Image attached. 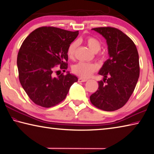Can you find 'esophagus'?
Here are the masks:
<instances>
[{
	"label": "esophagus",
	"instance_id": "34e87169",
	"mask_svg": "<svg viewBox=\"0 0 154 154\" xmlns=\"http://www.w3.org/2000/svg\"><path fill=\"white\" fill-rule=\"evenodd\" d=\"M78 81H79V82H85L88 81V79H85V78H82V77H79V79H78Z\"/></svg>",
	"mask_w": 154,
	"mask_h": 154
}]
</instances>
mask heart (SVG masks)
<instances>
[{"label": "heart", "mask_w": 154, "mask_h": 154, "mask_svg": "<svg viewBox=\"0 0 154 154\" xmlns=\"http://www.w3.org/2000/svg\"><path fill=\"white\" fill-rule=\"evenodd\" d=\"M85 43L94 52H97L101 48V42L99 40L94 37H88L85 40ZM77 48V43L72 42L69 46L67 56L69 58H73ZM96 70V66L93 64L87 63H79L72 67V71L80 77H88Z\"/></svg>", "instance_id": "heart-1"}]
</instances>
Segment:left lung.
<instances>
[{
	"instance_id": "left-lung-1",
	"label": "left lung",
	"mask_w": 154,
	"mask_h": 154,
	"mask_svg": "<svg viewBox=\"0 0 154 154\" xmlns=\"http://www.w3.org/2000/svg\"><path fill=\"white\" fill-rule=\"evenodd\" d=\"M92 30L106 40L109 58L98 74L104 77L99 88L90 96L91 104L104 111L122 108L132 95L139 77V54L135 44L125 33L114 27Z\"/></svg>"
}]
</instances>
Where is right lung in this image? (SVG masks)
<instances>
[{"mask_svg": "<svg viewBox=\"0 0 154 154\" xmlns=\"http://www.w3.org/2000/svg\"><path fill=\"white\" fill-rule=\"evenodd\" d=\"M78 34L79 31L42 27L25 39L17 60L19 79L35 104L50 108L59 104L65 100L71 86L78 81L69 71L57 77L53 72L57 65L63 72L68 68L67 50Z\"/></svg>", "mask_w": 154, "mask_h": 154, "instance_id": "obj_1", "label": "right lung"}]
</instances>
